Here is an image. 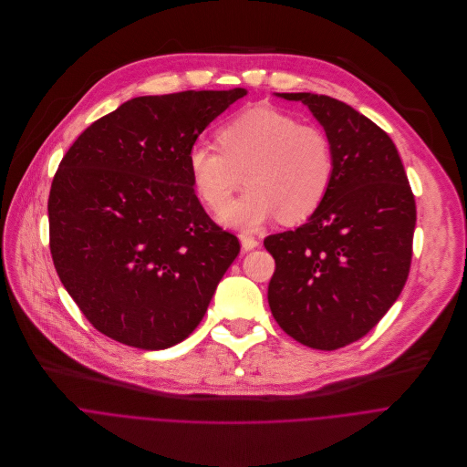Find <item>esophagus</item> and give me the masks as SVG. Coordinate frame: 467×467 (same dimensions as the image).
<instances>
[{
  "label": "esophagus",
  "mask_w": 467,
  "mask_h": 467,
  "mask_svg": "<svg viewBox=\"0 0 467 467\" xmlns=\"http://www.w3.org/2000/svg\"><path fill=\"white\" fill-rule=\"evenodd\" d=\"M239 239H241V246H243V250H254V248H257L259 246V241L254 237V235H250V234H241L239 235Z\"/></svg>",
  "instance_id": "1"
}]
</instances>
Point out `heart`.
Segmentation results:
<instances>
[{
  "mask_svg": "<svg viewBox=\"0 0 467 467\" xmlns=\"http://www.w3.org/2000/svg\"><path fill=\"white\" fill-rule=\"evenodd\" d=\"M219 149L197 143L188 167L201 199L219 210L240 187L249 190L219 213L239 230H255L277 217L300 223L329 195L335 180V150L324 129L272 107H254L217 132ZM245 176L243 177L242 174Z\"/></svg>",
  "mask_w": 467,
  "mask_h": 467,
  "instance_id": "b5f03b06",
  "label": "heart"
}]
</instances>
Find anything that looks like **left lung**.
I'll list each match as a JSON object with an SVG mask.
<instances>
[{
    "label": "left lung",
    "mask_w": 467,
    "mask_h": 467,
    "mask_svg": "<svg viewBox=\"0 0 467 467\" xmlns=\"http://www.w3.org/2000/svg\"><path fill=\"white\" fill-rule=\"evenodd\" d=\"M275 96L309 109L333 143L337 169L306 224L265 239L275 259L268 306L295 340L331 351L362 338L400 298L416 202L394 141L374 121L327 96Z\"/></svg>",
    "instance_id": "1"
}]
</instances>
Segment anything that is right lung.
Wrapping results in <instances>:
<instances>
[{
  "label": "right lung",
  "mask_w": 467,
  "mask_h": 467,
  "mask_svg": "<svg viewBox=\"0 0 467 467\" xmlns=\"http://www.w3.org/2000/svg\"><path fill=\"white\" fill-rule=\"evenodd\" d=\"M244 88L143 96L91 123L62 158L47 202L58 277L89 324L165 349L201 324L239 254L199 202L188 152Z\"/></svg>",
  "instance_id": "obj_1"
}]
</instances>
